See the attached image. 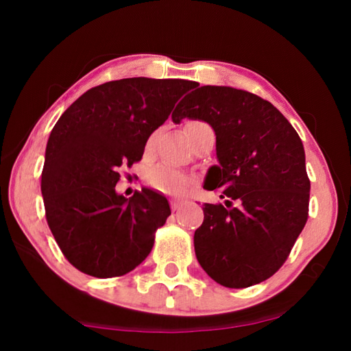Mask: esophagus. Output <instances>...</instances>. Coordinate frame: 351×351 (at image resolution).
<instances>
[{"instance_id":"34e87169","label":"esophagus","mask_w":351,"mask_h":351,"mask_svg":"<svg viewBox=\"0 0 351 351\" xmlns=\"http://www.w3.org/2000/svg\"><path fill=\"white\" fill-rule=\"evenodd\" d=\"M186 203V201L181 198H171V209L173 210H180V207Z\"/></svg>"}]
</instances>
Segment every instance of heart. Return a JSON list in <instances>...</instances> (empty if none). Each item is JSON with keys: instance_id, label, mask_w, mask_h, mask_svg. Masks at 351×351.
Wrapping results in <instances>:
<instances>
[{"instance_id": "heart-1", "label": "heart", "mask_w": 351, "mask_h": 351, "mask_svg": "<svg viewBox=\"0 0 351 351\" xmlns=\"http://www.w3.org/2000/svg\"><path fill=\"white\" fill-rule=\"evenodd\" d=\"M207 130H210V127L199 121H192L186 125V133L193 144L201 138V134L207 132ZM156 138L158 133H153L150 136V139L147 142L148 148H152L154 145ZM147 181L153 189L169 195H181L184 192H187L190 184H192L190 182V178L184 173V171L170 167V165H156V167L148 170Z\"/></svg>"}]
</instances>
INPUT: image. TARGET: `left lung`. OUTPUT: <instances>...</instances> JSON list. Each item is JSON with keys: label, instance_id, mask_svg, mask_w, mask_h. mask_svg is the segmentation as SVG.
Instances as JSON below:
<instances>
[{"label": "left lung", "instance_id": "8db88e82", "mask_svg": "<svg viewBox=\"0 0 351 351\" xmlns=\"http://www.w3.org/2000/svg\"><path fill=\"white\" fill-rule=\"evenodd\" d=\"M198 119L217 136L218 165L204 189H221L224 204H204L195 254L226 288H247L280 269L305 228L310 180L304 144L268 100L230 86L190 88L171 119Z\"/></svg>", "mask_w": 351, "mask_h": 351}]
</instances>
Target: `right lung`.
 <instances>
[{"instance_id":"add662e5","label":"right lung","mask_w":351,"mask_h":351,"mask_svg":"<svg viewBox=\"0 0 351 351\" xmlns=\"http://www.w3.org/2000/svg\"><path fill=\"white\" fill-rule=\"evenodd\" d=\"M195 82L112 80L94 86L63 112L47 139L41 193L49 229L71 265L88 276L119 277L150 254L170 215L150 189L116 192L121 167L142 159L147 139L167 121Z\"/></svg>"}]
</instances>
